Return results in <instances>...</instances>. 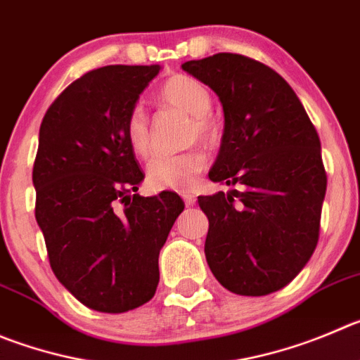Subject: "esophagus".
<instances>
[{"label": "esophagus", "mask_w": 360, "mask_h": 360, "mask_svg": "<svg viewBox=\"0 0 360 360\" xmlns=\"http://www.w3.org/2000/svg\"><path fill=\"white\" fill-rule=\"evenodd\" d=\"M183 200H184V204H186L188 207L195 204V197L191 195V193H183Z\"/></svg>", "instance_id": "1"}]
</instances>
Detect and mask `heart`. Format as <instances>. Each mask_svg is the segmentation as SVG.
I'll return each instance as SVG.
<instances>
[{"label": "heart", "instance_id": "heart-1", "mask_svg": "<svg viewBox=\"0 0 360 360\" xmlns=\"http://www.w3.org/2000/svg\"><path fill=\"white\" fill-rule=\"evenodd\" d=\"M160 99L169 106L181 110L191 117V136L213 143L218 136V127L210 112L213 99L206 86L195 78L176 74L163 83ZM124 133L131 150L136 156L147 158L153 153L147 115L140 106H134L126 117ZM206 167V154L199 149L172 156H156L147 165V179L154 190H190L195 176Z\"/></svg>", "mask_w": 360, "mask_h": 360}]
</instances>
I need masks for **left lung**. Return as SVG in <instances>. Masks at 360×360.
I'll return each instance as SVG.
<instances>
[{"label": "left lung", "mask_w": 360, "mask_h": 360, "mask_svg": "<svg viewBox=\"0 0 360 360\" xmlns=\"http://www.w3.org/2000/svg\"><path fill=\"white\" fill-rule=\"evenodd\" d=\"M224 108L213 183L243 186L199 197L210 220L204 254L221 286L263 297L288 286L320 234L327 174L297 94L264 63L233 53L184 62Z\"/></svg>", "instance_id": "left-lung-1"}]
</instances>
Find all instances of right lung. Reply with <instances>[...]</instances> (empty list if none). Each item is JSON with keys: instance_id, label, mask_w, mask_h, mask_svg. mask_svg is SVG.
I'll return each instance as SVG.
<instances>
[{"instance_id": "1", "label": "right lung", "mask_w": 360, "mask_h": 360, "mask_svg": "<svg viewBox=\"0 0 360 360\" xmlns=\"http://www.w3.org/2000/svg\"><path fill=\"white\" fill-rule=\"evenodd\" d=\"M160 65H108L70 83L49 106L33 165L35 218L56 278L99 312L154 297L161 247L184 202L174 191L140 197L143 172L126 117Z\"/></svg>"}]
</instances>
